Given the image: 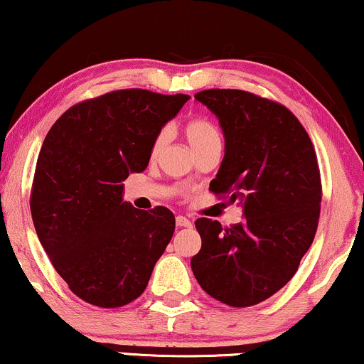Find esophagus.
<instances>
[{
    "instance_id": "esophagus-1",
    "label": "esophagus",
    "mask_w": 364,
    "mask_h": 364,
    "mask_svg": "<svg viewBox=\"0 0 364 364\" xmlns=\"http://www.w3.org/2000/svg\"><path fill=\"white\" fill-rule=\"evenodd\" d=\"M176 225L178 227H185V228H190L191 227V220H188L186 216H183V215H179V216H176Z\"/></svg>"
}]
</instances>
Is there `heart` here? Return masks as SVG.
I'll return each mask as SVG.
<instances>
[{
    "mask_svg": "<svg viewBox=\"0 0 364 364\" xmlns=\"http://www.w3.org/2000/svg\"><path fill=\"white\" fill-rule=\"evenodd\" d=\"M186 139L190 142L191 149L200 151L201 148H206V146L215 144V142H222V136H220V131L216 129L215 124H211L206 119H193L186 124L185 127ZM168 142V132L161 131L158 136L154 137L153 146H151V156L156 158L161 153V149L166 146Z\"/></svg>",
    "mask_w": 364,
    "mask_h": 364,
    "instance_id": "obj_1",
    "label": "heart"
}]
</instances>
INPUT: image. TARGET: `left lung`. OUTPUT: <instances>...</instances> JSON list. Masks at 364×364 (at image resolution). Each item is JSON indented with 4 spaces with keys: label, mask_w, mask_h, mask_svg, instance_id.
Returning <instances> with one entry per match:
<instances>
[{
    "label": "left lung",
    "mask_w": 364,
    "mask_h": 364,
    "mask_svg": "<svg viewBox=\"0 0 364 364\" xmlns=\"http://www.w3.org/2000/svg\"><path fill=\"white\" fill-rule=\"evenodd\" d=\"M218 117L225 156L210 191L238 201L245 220L222 228L198 218L200 252L191 270L206 294L248 307L280 291L314 240L321 213V174L311 137L274 100L245 90L198 92Z\"/></svg>",
    "instance_id": "8db88e82"
}]
</instances>
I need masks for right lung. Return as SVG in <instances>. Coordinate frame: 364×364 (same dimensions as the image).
<instances>
[{"label": "right lung", "mask_w": 364, "mask_h": 364, "mask_svg": "<svg viewBox=\"0 0 364 364\" xmlns=\"http://www.w3.org/2000/svg\"><path fill=\"white\" fill-rule=\"evenodd\" d=\"M188 99L142 89L107 92L72 105L45 137L31 218L55 270L92 306L112 309L139 297L171 240V211L122 201V181L144 171L154 137Z\"/></svg>", "instance_id": "add662e5"}]
</instances>
